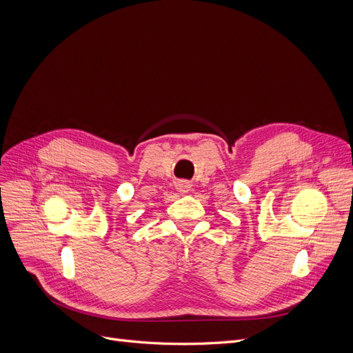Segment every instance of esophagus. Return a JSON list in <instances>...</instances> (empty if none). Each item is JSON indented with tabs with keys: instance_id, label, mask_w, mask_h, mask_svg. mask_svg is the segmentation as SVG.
Instances as JSON below:
<instances>
[{
	"instance_id": "34e87169",
	"label": "esophagus",
	"mask_w": 353,
	"mask_h": 353,
	"mask_svg": "<svg viewBox=\"0 0 353 353\" xmlns=\"http://www.w3.org/2000/svg\"><path fill=\"white\" fill-rule=\"evenodd\" d=\"M176 190L179 191L181 194H185V193H188V191L191 190V184L188 183V181H178V183H176Z\"/></svg>"
}]
</instances>
